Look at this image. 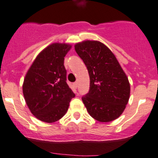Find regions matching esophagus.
I'll use <instances>...</instances> for the list:
<instances>
[{"instance_id": "esophagus-1", "label": "esophagus", "mask_w": 158, "mask_h": 158, "mask_svg": "<svg viewBox=\"0 0 158 158\" xmlns=\"http://www.w3.org/2000/svg\"><path fill=\"white\" fill-rule=\"evenodd\" d=\"M73 86H74V87L76 89V88L78 87V82H74V83H73Z\"/></svg>"}]
</instances>
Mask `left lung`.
I'll list each match as a JSON object with an SVG mask.
<instances>
[{
	"instance_id": "8db88e82",
	"label": "left lung",
	"mask_w": 158,
	"mask_h": 158,
	"mask_svg": "<svg viewBox=\"0 0 158 158\" xmlns=\"http://www.w3.org/2000/svg\"><path fill=\"white\" fill-rule=\"evenodd\" d=\"M75 50L86 64L90 79L89 93L82 97L88 113L101 122L118 118L128 104L130 85L115 56L99 41L79 43Z\"/></svg>"
}]
</instances>
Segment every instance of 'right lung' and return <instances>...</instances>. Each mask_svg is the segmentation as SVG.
Segmentation results:
<instances>
[{"instance_id": "obj_1", "label": "right lung", "mask_w": 158, "mask_h": 158, "mask_svg": "<svg viewBox=\"0 0 158 158\" xmlns=\"http://www.w3.org/2000/svg\"><path fill=\"white\" fill-rule=\"evenodd\" d=\"M72 46L52 44L37 55L28 70L23 86L26 104L36 118L57 122L69 109L75 94L66 82L64 57Z\"/></svg>"}]
</instances>
